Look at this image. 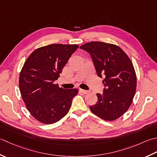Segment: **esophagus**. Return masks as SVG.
Segmentation results:
<instances>
[{"mask_svg":"<svg viewBox=\"0 0 157 157\" xmlns=\"http://www.w3.org/2000/svg\"><path fill=\"white\" fill-rule=\"evenodd\" d=\"M79 91L81 92L82 93H83V94H87L88 93V91H87V90H83V89H79Z\"/></svg>","mask_w":157,"mask_h":157,"instance_id":"obj_1","label":"esophagus"}]
</instances>
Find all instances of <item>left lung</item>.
<instances>
[{"instance_id":"8db88e82","label":"left lung","mask_w":157,"mask_h":157,"mask_svg":"<svg viewBox=\"0 0 157 157\" xmlns=\"http://www.w3.org/2000/svg\"><path fill=\"white\" fill-rule=\"evenodd\" d=\"M79 48L90 54L97 75L104 77L103 93L97 94L98 101L90 106V111L105 121L118 119L129 108L136 94L137 77L133 63L114 44L92 41Z\"/></svg>"}]
</instances>
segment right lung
<instances>
[{
    "instance_id": "1",
    "label": "right lung",
    "mask_w": 157,
    "mask_h": 157,
    "mask_svg": "<svg viewBox=\"0 0 157 157\" xmlns=\"http://www.w3.org/2000/svg\"><path fill=\"white\" fill-rule=\"evenodd\" d=\"M76 44H54L39 48L28 57L19 77V88L27 109L41 123L53 124L63 118L78 93L55 84Z\"/></svg>"
}]
</instances>
